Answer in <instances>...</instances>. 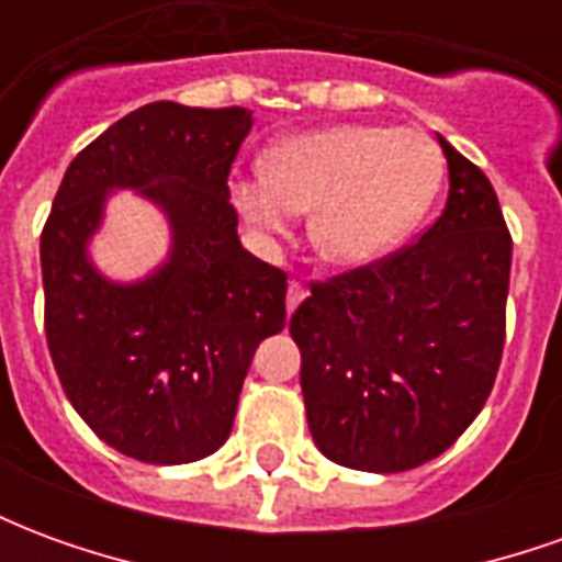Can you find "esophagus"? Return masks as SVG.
<instances>
[{
	"instance_id": "obj_1",
	"label": "esophagus",
	"mask_w": 562,
	"mask_h": 562,
	"mask_svg": "<svg viewBox=\"0 0 562 562\" xmlns=\"http://www.w3.org/2000/svg\"><path fill=\"white\" fill-rule=\"evenodd\" d=\"M304 297H306L304 285H301V282H289V292H285V310H289V313H294V310H297V304H301Z\"/></svg>"
}]
</instances>
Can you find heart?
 Instances as JSON below:
<instances>
[{
    "instance_id": "1",
    "label": "heart",
    "mask_w": 562,
    "mask_h": 562,
    "mask_svg": "<svg viewBox=\"0 0 562 562\" xmlns=\"http://www.w3.org/2000/svg\"><path fill=\"white\" fill-rule=\"evenodd\" d=\"M446 159L422 128L328 126L265 153V173L234 177L232 204L258 234L280 237L310 213V246L328 268L376 265L415 232L442 186Z\"/></svg>"
}]
</instances>
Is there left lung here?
I'll use <instances>...</instances> for the list:
<instances>
[{"label": "left lung", "mask_w": 562, "mask_h": 562, "mask_svg": "<svg viewBox=\"0 0 562 562\" xmlns=\"http://www.w3.org/2000/svg\"><path fill=\"white\" fill-rule=\"evenodd\" d=\"M448 201L422 240L310 289L289 322L318 451L361 472L439 458L494 389L512 237L491 180L436 135Z\"/></svg>", "instance_id": "1"}]
</instances>
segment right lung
<instances>
[{"instance_id": "add662e5", "label": "right lung", "mask_w": 562, "mask_h": 562, "mask_svg": "<svg viewBox=\"0 0 562 562\" xmlns=\"http://www.w3.org/2000/svg\"><path fill=\"white\" fill-rule=\"evenodd\" d=\"M246 108L153 102L68 165L42 232L44 328L63 391L99 439L144 463H192L228 439L258 342L285 328V273L244 249L228 171ZM135 191L169 225L138 281L91 261L106 201Z\"/></svg>"}]
</instances>
